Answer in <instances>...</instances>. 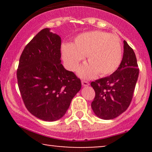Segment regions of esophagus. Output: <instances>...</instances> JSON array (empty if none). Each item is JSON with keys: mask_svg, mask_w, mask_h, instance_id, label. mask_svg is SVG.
<instances>
[{"mask_svg": "<svg viewBox=\"0 0 152 152\" xmlns=\"http://www.w3.org/2000/svg\"><path fill=\"white\" fill-rule=\"evenodd\" d=\"M82 86H87L89 85V83H88V82H87V81H86V80H82Z\"/></svg>", "mask_w": 152, "mask_h": 152, "instance_id": "34e87169", "label": "esophagus"}]
</instances>
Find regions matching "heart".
Wrapping results in <instances>:
<instances>
[{
    "mask_svg": "<svg viewBox=\"0 0 152 152\" xmlns=\"http://www.w3.org/2000/svg\"><path fill=\"white\" fill-rule=\"evenodd\" d=\"M61 54L67 69L74 71L86 56L89 64L78 70L83 77L109 75L115 72L122 61V46L117 35L92 31L84 32L75 37L72 44H64Z\"/></svg>",
    "mask_w": 152,
    "mask_h": 152,
    "instance_id": "b5f03b06",
    "label": "heart"
}]
</instances>
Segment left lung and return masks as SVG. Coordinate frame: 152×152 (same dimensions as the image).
<instances>
[{
    "label": "left lung",
    "mask_w": 152,
    "mask_h": 152,
    "mask_svg": "<svg viewBox=\"0 0 152 152\" xmlns=\"http://www.w3.org/2000/svg\"><path fill=\"white\" fill-rule=\"evenodd\" d=\"M134 50L124 41V53L113 74L91 83L95 92L91 103L93 112L104 120L115 118L126 111L132 100L139 68Z\"/></svg>",
    "instance_id": "8db88e82"
}]
</instances>
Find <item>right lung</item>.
<instances>
[{"label":"right lung","instance_id":"right-lung-1","mask_svg":"<svg viewBox=\"0 0 152 152\" xmlns=\"http://www.w3.org/2000/svg\"><path fill=\"white\" fill-rule=\"evenodd\" d=\"M59 35L41 30L25 47L16 71L18 86L26 109L44 121L63 117L82 84L61 64Z\"/></svg>","mask_w":152,"mask_h":152}]
</instances>
